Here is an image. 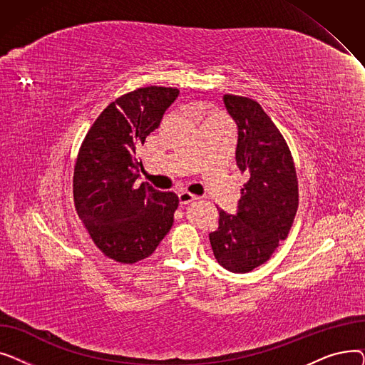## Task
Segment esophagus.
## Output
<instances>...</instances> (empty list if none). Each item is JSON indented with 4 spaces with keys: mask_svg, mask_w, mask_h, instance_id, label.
<instances>
[{
    "mask_svg": "<svg viewBox=\"0 0 365 365\" xmlns=\"http://www.w3.org/2000/svg\"><path fill=\"white\" fill-rule=\"evenodd\" d=\"M179 200H180V204L185 205V204H189V202L198 200V197L194 195V194H190L189 190H180V192H179Z\"/></svg>",
    "mask_w": 365,
    "mask_h": 365,
    "instance_id": "34e87169",
    "label": "esophagus"
}]
</instances>
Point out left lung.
Here are the masks:
<instances>
[{"label": "left lung", "instance_id": "obj_1", "mask_svg": "<svg viewBox=\"0 0 365 365\" xmlns=\"http://www.w3.org/2000/svg\"><path fill=\"white\" fill-rule=\"evenodd\" d=\"M223 102L238 125L237 165L250 179L241 189L238 213L219 210V226L208 237L219 264L245 274L269 260L289 235L299 183L290 148L263 108L235 94H225Z\"/></svg>", "mask_w": 365, "mask_h": 365}]
</instances>
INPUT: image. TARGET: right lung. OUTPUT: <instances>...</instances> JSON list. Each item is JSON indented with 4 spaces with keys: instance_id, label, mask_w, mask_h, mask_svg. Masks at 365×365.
<instances>
[{
    "instance_id": "right-lung-1",
    "label": "right lung",
    "mask_w": 365,
    "mask_h": 365,
    "mask_svg": "<svg viewBox=\"0 0 365 365\" xmlns=\"http://www.w3.org/2000/svg\"><path fill=\"white\" fill-rule=\"evenodd\" d=\"M178 96V88L158 86L120 96L96 118L76 155L75 210L96 247L115 262L149 257L173 226L179 197L138 186L134 170L142 167L138 148Z\"/></svg>"
}]
</instances>
